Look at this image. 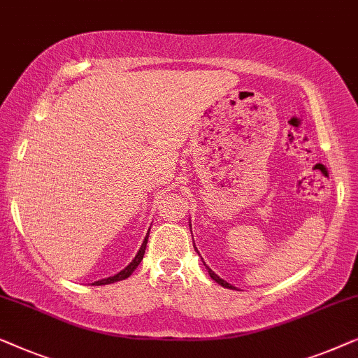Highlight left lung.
Returning a JSON list of instances; mask_svg holds the SVG:
<instances>
[{
	"label": "left lung",
	"mask_w": 358,
	"mask_h": 358,
	"mask_svg": "<svg viewBox=\"0 0 358 358\" xmlns=\"http://www.w3.org/2000/svg\"><path fill=\"white\" fill-rule=\"evenodd\" d=\"M206 269H208V273H209V275H210V278H213V279H214L215 282H217V284H219V285H222V287H227V289H235V287H234V285H230V284H229V282H225L224 279H220V278H219V275H217V274H215L213 269H210V268H208V266H206Z\"/></svg>",
	"instance_id": "1"
}]
</instances>
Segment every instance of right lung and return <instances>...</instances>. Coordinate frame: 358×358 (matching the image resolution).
I'll list each match as a JSON object with an SVG mask.
<instances>
[{
    "label": "right lung",
    "mask_w": 358,
    "mask_h": 358,
    "mask_svg": "<svg viewBox=\"0 0 358 358\" xmlns=\"http://www.w3.org/2000/svg\"><path fill=\"white\" fill-rule=\"evenodd\" d=\"M148 238H149V234L145 235V238H144V241H143V245H141V250L138 251V255H136V258L131 261V263L127 266V268H124L122 273H118V274H115V275H112V278H107V279H102V280H97V282H94L92 285H105V284H113V282H118V280H123V279H127V278H129L131 274H133V271L138 268L139 266V263L141 261H143V258H144V251H145V245H148Z\"/></svg>",
    "instance_id": "add662e5"
}]
</instances>
